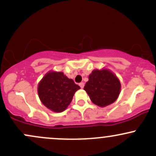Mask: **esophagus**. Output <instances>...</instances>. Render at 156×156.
I'll list each match as a JSON object with an SVG mask.
<instances>
[{
    "label": "esophagus",
    "instance_id": "1",
    "mask_svg": "<svg viewBox=\"0 0 156 156\" xmlns=\"http://www.w3.org/2000/svg\"><path fill=\"white\" fill-rule=\"evenodd\" d=\"M79 86H80V88L83 89V87H84V83H83V82H82V83H79Z\"/></svg>",
    "mask_w": 156,
    "mask_h": 156
}]
</instances>
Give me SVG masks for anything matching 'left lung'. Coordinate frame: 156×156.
<instances>
[{
    "instance_id": "8db88e82",
    "label": "left lung",
    "mask_w": 156,
    "mask_h": 156,
    "mask_svg": "<svg viewBox=\"0 0 156 156\" xmlns=\"http://www.w3.org/2000/svg\"><path fill=\"white\" fill-rule=\"evenodd\" d=\"M83 89L93 103L105 107L117 101L121 83L119 78L109 69H94L89 76V80Z\"/></svg>"
}]
</instances>
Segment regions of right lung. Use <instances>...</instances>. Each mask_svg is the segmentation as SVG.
Segmentation results:
<instances>
[{
    "label": "right lung",
    "instance_id": "add662e5",
    "mask_svg": "<svg viewBox=\"0 0 156 156\" xmlns=\"http://www.w3.org/2000/svg\"><path fill=\"white\" fill-rule=\"evenodd\" d=\"M80 87L64 73L49 71L38 84V95L44 106L53 112H62L70 104Z\"/></svg>",
    "mask_w": 156,
    "mask_h": 156
}]
</instances>
